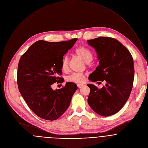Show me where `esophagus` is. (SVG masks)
Returning a JSON list of instances; mask_svg holds the SVG:
<instances>
[{
    "label": "esophagus",
    "mask_w": 148,
    "mask_h": 148,
    "mask_svg": "<svg viewBox=\"0 0 148 148\" xmlns=\"http://www.w3.org/2000/svg\"><path fill=\"white\" fill-rule=\"evenodd\" d=\"M83 86H84V84H77V87H78V88H82Z\"/></svg>",
    "instance_id": "1"
}]
</instances>
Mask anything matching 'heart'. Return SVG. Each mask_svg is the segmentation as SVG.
Returning <instances> with one entry per match:
<instances>
[{"label": "heart", "instance_id": "obj_1", "mask_svg": "<svg viewBox=\"0 0 148 148\" xmlns=\"http://www.w3.org/2000/svg\"><path fill=\"white\" fill-rule=\"evenodd\" d=\"M75 53L77 56L82 58L86 62H90L93 58L92 53L88 48L82 46L75 50ZM69 58L67 56L63 57L61 60V68L62 71L67 72L69 69ZM67 82L75 83H82L86 80V74L83 73H73L66 78Z\"/></svg>", "mask_w": 148, "mask_h": 148}]
</instances>
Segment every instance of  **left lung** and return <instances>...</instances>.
<instances>
[{
    "instance_id": "8db88e82",
    "label": "left lung",
    "mask_w": 148,
    "mask_h": 148,
    "mask_svg": "<svg viewBox=\"0 0 148 148\" xmlns=\"http://www.w3.org/2000/svg\"><path fill=\"white\" fill-rule=\"evenodd\" d=\"M88 44L98 53L99 65L89 76L92 82L106 81L100 89L88 84V103L101 116L118 112L125 104L132 90L134 67L133 57L125 46L111 37L88 40Z\"/></svg>"
}]
</instances>
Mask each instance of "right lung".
Wrapping results in <instances>:
<instances>
[{
    "instance_id": "obj_1",
    "label": "right lung",
    "mask_w": 148,
    "mask_h": 148,
    "mask_svg": "<svg viewBox=\"0 0 148 148\" xmlns=\"http://www.w3.org/2000/svg\"><path fill=\"white\" fill-rule=\"evenodd\" d=\"M77 40L75 38L54 42L38 41L19 60L17 71L19 91L30 110L44 119L54 121L60 117L77 90V85L72 82L56 91L51 87L54 83H63L61 60Z\"/></svg>"
}]
</instances>
